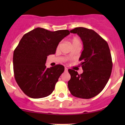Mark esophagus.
Returning <instances> with one entry per match:
<instances>
[{"mask_svg": "<svg viewBox=\"0 0 125 125\" xmlns=\"http://www.w3.org/2000/svg\"><path fill=\"white\" fill-rule=\"evenodd\" d=\"M65 72H68V68H65Z\"/></svg>", "mask_w": 125, "mask_h": 125, "instance_id": "34e87169", "label": "esophagus"}]
</instances>
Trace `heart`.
<instances>
[{
  "label": "heart",
  "instance_id": "heart-1",
  "mask_svg": "<svg viewBox=\"0 0 125 125\" xmlns=\"http://www.w3.org/2000/svg\"><path fill=\"white\" fill-rule=\"evenodd\" d=\"M72 45H75V44H80V42L79 40V39L76 38V37H74L72 39ZM60 44L58 46V48L59 47Z\"/></svg>",
  "mask_w": 125,
  "mask_h": 125
}]
</instances>
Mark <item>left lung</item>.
Instances as JSON below:
<instances>
[{
  "instance_id": "1",
  "label": "left lung",
  "mask_w": 125,
  "mask_h": 125,
  "mask_svg": "<svg viewBox=\"0 0 125 125\" xmlns=\"http://www.w3.org/2000/svg\"><path fill=\"white\" fill-rule=\"evenodd\" d=\"M77 33L83 43L79 60L83 73L69 69L71 78L68 88L73 96L89 99L98 95L106 85L113 67L112 56L107 42L94 31L77 27L70 31Z\"/></svg>"
}]
</instances>
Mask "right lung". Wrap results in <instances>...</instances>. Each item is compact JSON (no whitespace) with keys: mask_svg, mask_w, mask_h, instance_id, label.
<instances>
[{"mask_svg":"<svg viewBox=\"0 0 125 125\" xmlns=\"http://www.w3.org/2000/svg\"><path fill=\"white\" fill-rule=\"evenodd\" d=\"M68 30L50 31L36 28L25 33L13 52L15 80L27 95L32 98L48 96L52 93L64 66L47 68V56L56 53L59 42L69 35Z\"/></svg>","mask_w":125,"mask_h":125,"instance_id":"1","label":"right lung"}]
</instances>
